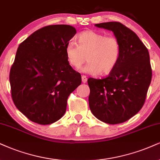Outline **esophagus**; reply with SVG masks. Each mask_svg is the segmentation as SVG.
Returning <instances> with one entry per match:
<instances>
[{
	"label": "esophagus",
	"instance_id": "1",
	"mask_svg": "<svg viewBox=\"0 0 160 160\" xmlns=\"http://www.w3.org/2000/svg\"><path fill=\"white\" fill-rule=\"evenodd\" d=\"M82 81L83 83H86L87 81H88V78H87L86 76H84V75H83V76H82Z\"/></svg>",
	"mask_w": 160,
	"mask_h": 160
}]
</instances>
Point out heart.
<instances>
[{
	"label": "heart",
	"mask_w": 160,
	"mask_h": 160,
	"mask_svg": "<svg viewBox=\"0 0 160 160\" xmlns=\"http://www.w3.org/2000/svg\"><path fill=\"white\" fill-rule=\"evenodd\" d=\"M77 41L78 44L69 41L65 48L68 62L74 68H81L87 59L89 62L82 70L88 73L107 75L116 68L121 55V44L115 35L88 30L80 33Z\"/></svg>",
	"instance_id": "1"
}]
</instances>
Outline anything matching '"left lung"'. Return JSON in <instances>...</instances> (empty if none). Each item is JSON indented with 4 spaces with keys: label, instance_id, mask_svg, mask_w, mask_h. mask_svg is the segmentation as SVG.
Segmentation results:
<instances>
[{
    "label": "left lung",
    "instance_id": "1",
    "mask_svg": "<svg viewBox=\"0 0 160 160\" xmlns=\"http://www.w3.org/2000/svg\"><path fill=\"white\" fill-rule=\"evenodd\" d=\"M111 30L121 44L116 68L105 78H88L89 106L102 122L115 125L126 122L142 108L152 78L149 52L134 32L119 22L96 24Z\"/></svg>",
    "mask_w": 160,
    "mask_h": 160
}]
</instances>
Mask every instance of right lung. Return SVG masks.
I'll return each mask as SVG.
<instances>
[{
    "mask_svg": "<svg viewBox=\"0 0 160 160\" xmlns=\"http://www.w3.org/2000/svg\"><path fill=\"white\" fill-rule=\"evenodd\" d=\"M70 25H49L21 42L9 72L15 107L30 121L50 125L64 116L68 96L82 76L67 60L65 48L76 35Z\"/></svg>",
    "mask_w": 160,
    "mask_h": 160,
    "instance_id": "obj_1",
    "label": "right lung"
}]
</instances>
